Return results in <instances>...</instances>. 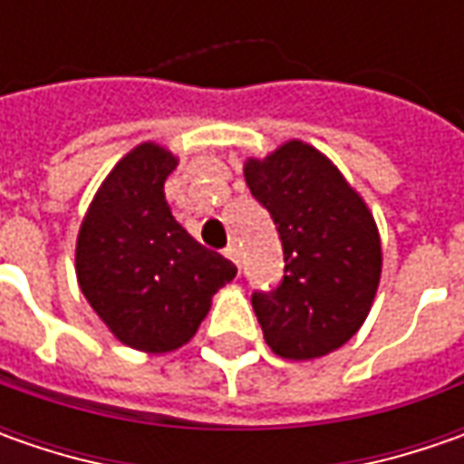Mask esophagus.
<instances>
[{
	"label": "esophagus",
	"instance_id": "34e87169",
	"mask_svg": "<svg viewBox=\"0 0 464 464\" xmlns=\"http://www.w3.org/2000/svg\"><path fill=\"white\" fill-rule=\"evenodd\" d=\"M224 256L232 260L235 266H240V250H237V245H227L224 247Z\"/></svg>",
	"mask_w": 464,
	"mask_h": 464
}]
</instances>
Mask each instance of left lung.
I'll list each match as a JSON object with an SVG mask.
<instances>
[{
	"instance_id": "obj_1",
	"label": "left lung",
	"mask_w": 464,
	"mask_h": 464,
	"mask_svg": "<svg viewBox=\"0 0 464 464\" xmlns=\"http://www.w3.org/2000/svg\"><path fill=\"white\" fill-rule=\"evenodd\" d=\"M245 183L276 224L286 263L274 292H253L263 338L284 359L325 356L356 335L377 295L374 217L328 157L296 139L250 157Z\"/></svg>"
}]
</instances>
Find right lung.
<instances>
[{
    "label": "right lung",
    "instance_id": "add662e5",
    "mask_svg": "<svg viewBox=\"0 0 464 464\" xmlns=\"http://www.w3.org/2000/svg\"><path fill=\"white\" fill-rule=\"evenodd\" d=\"M178 157L144 141L98 188L77 237V281L121 343L168 353L188 343L229 284L232 260L175 222L165 180Z\"/></svg>",
    "mask_w": 464,
    "mask_h": 464
}]
</instances>
